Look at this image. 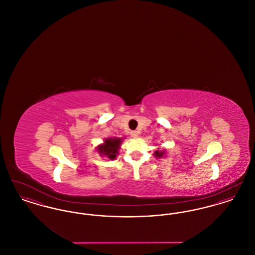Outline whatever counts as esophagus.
<instances>
[{"instance_id":"1","label":"esophagus","mask_w":255,"mask_h":255,"mask_svg":"<svg viewBox=\"0 0 255 255\" xmlns=\"http://www.w3.org/2000/svg\"><path fill=\"white\" fill-rule=\"evenodd\" d=\"M131 135H132L133 137H136V136L138 135V132H137V131H132V132H131Z\"/></svg>"}]
</instances>
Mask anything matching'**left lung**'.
I'll return each mask as SVG.
<instances>
[{
  "instance_id": "left-lung-1",
  "label": "left lung",
  "mask_w": 255,
  "mask_h": 255,
  "mask_svg": "<svg viewBox=\"0 0 255 255\" xmlns=\"http://www.w3.org/2000/svg\"><path fill=\"white\" fill-rule=\"evenodd\" d=\"M163 154H164V152H162V151H156V152H155V156H156V157H158V158L162 157V156H163Z\"/></svg>"
}]
</instances>
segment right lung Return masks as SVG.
Wrapping results in <instances>:
<instances>
[{
  "mask_svg": "<svg viewBox=\"0 0 255 255\" xmlns=\"http://www.w3.org/2000/svg\"><path fill=\"white\" fill-rule=\"evenodd\" d=\"M122 143V138H109L106 139L104 144L98 146V152L102 156H106L109 159H114L117 157L118 150Z\"/></svg>",
  "mask_w": 255,
  "mask_h": 255,
  "instance_id": "1",
  "label": "right lung"
}]
</instances>
